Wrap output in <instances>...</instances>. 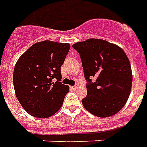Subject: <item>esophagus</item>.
Here are the masks:
<instances>
[{
	"label": "esophagus",
	"instance_id": "esophagus-1",
	"mask_svg": "<svg viewBox=\"0 0 147 147\" xmlns=\"http://www.w3.org/2000/svg\"><path fill=\"white\" fill-rule=\"evenodd\" d=\"M71 88H72V89H74V90H76V89L78 88V86H77V85H74V86H72Z\"/></svg>",
	"mask_w": 147,
	"mask_h": 147
}]
</instances>
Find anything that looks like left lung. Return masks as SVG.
I'll return each instance as SVG.
<instances>
[{"mask_svg": "<svg viewBox=\"0 0 147 147\" xmlns=\"http://www.w3.org/2000/svg\"><path fill=\"white\" fill-rule=\"evenodd\" d=\"M73 47L80 55L87 81V96L82 100L84 108L101 118L116 114L127 103L131 89V67L125 52L99 38L76 42Z\"/></svg>", "mask_w": 147, "mask_h": 147, "instance_id": "left-lung-1", "label": "left lung"}]
</instances>
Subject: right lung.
<instances>
[{
	"label": "right lung",
	"instance_id": "right-lung-1",
	"mask_svg": "<svg viewBox=\"0 0 147 147\" xmlns=\"http://www.w3.org/2000/svg\"><path fill=\"white\" fill-rule=\"evenodd\" d=\"M69 43L50 40L36 42L20 57L13 71L16 98L34 117L49 118L61 109L68 85L62 84L61 65Z\"/></svg>",
	"mask_w": 147,
	"mask_h": 147
}]
</instances>
